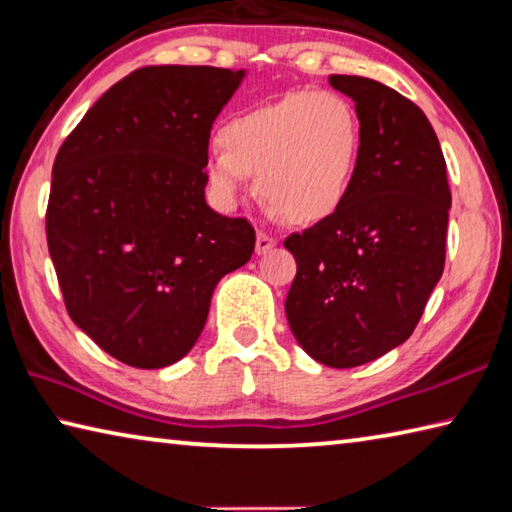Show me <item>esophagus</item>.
Returning a JSON list of instances; mask_svg holds the SVG:
<instances>
[{"instance_id":"1","label":"esophagus","mask_w":512,"mask_h":512,"mask_svg":"<svg viewBox=\"0 0 512 512\" xmlns=\"http://www.w3.org/2000/svg\"><path fill=\"white\" fill-rule=\"evenodd\" d=\"M274 245H276V240L272 236H267V233L258 231V236H256V254L258 256L267 254V251H270Z\"/></svg>"}]
</instances>
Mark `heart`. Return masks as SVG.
Listing matches in <instances>:
<instances>
[{"mask_svg": "<svg viewBox=\"0 0 512 512\" xmlns=\"http://www.w3.org/2000/svg\"><path fill=\"white\" fill-rule=\"evenodd\" d=\"M204 173L222 209H236L258 175L272 218L315 224L335 215L357 175L362 125L335 92H294L233 116L220 128Z\"/></svg>", "mask_w": 512, "mask_h": 512, "instance_id": "obj_1", "label": "heart"}]
</instances>
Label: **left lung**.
Returning <instances> with one entry per match:
<instances>
[{"instance_id":"obj_1","label":"left lung","mask_w":512,"mask_h":512,"mask_svg":"<svg viewBox=\"0 0 512 512\" xmlns=\"http://www.w3.org/2000/svg\"><path fill=\"white\" fill-rule=\"evenodd\" d=\"M328 83L355 103L360 164L342 209L285 238L297 261L285 317L312 360L353 369L414 333L443 274L452 195L418 105L371 78Z\"/></svg>"}]
</instances>
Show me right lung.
<instances>
[{"mask_svg":"<svg viewBox=\"0 0 512 512\" xmlns=\"http://www.w3.org/2000/svg\"><path fill=\"white\" fill-rule=\"evenodd\" d=\"M245 76L137 69L98 98L56 155L47 242L67 312L134 369L182 360L215 285L254 254V227L204 197L211 125Z\"/></svg>","mask_w":512,"mask_h":512,"instance_id":"1","label":"right lung"}]
</instances>
